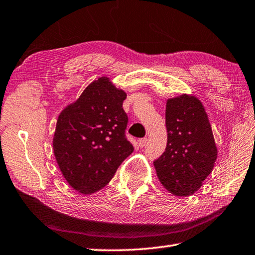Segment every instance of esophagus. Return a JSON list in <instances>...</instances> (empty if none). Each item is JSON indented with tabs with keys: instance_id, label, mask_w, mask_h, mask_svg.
<instances>
[{
	"instance_id": "obj_1",
	"label": "esophagus",
	"mask_w": 255,
	"mask_h": 255,
	"mask_svg": "<svg viewBox=\"0 0 255 255\" xmlns=\"http://www.w3.org/2000/svg\"><path fill=\"white\" fill-rule=\"evenodd\" d=\"M146 143H147L146 137H143V138H140V140H137V144H138V146H140V147L145 146Z\"/></svg>"
}]
</instances>
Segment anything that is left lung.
<instances>
[{
  "instance_id": "8db88e82",
  "label": "left lung",
  "mask_w": 255,
  "mask_h": 255,
  "mask_svg": "<svg viewBox=\"0 0 255 255\" xmlns=\"http://www.w3.org/2000/svg\"><path fill=\"white\" fill-rule=\"evenodd\" d=\"M167 144L154 161L156 175L171 194H194L213 171L218 157L208 114L192 94L167 99L165 109Z\"/></svg>"
}]
</instances>
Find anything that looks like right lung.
Wrapping results in <instances>:
<instances>
[{
  "label": "right lung",
  "mask_w": 255,
  "mask_h": 255,
  "mask_svg": "<svg viewBox=\"0 0 255 255\" xmlns=\"http://www.w3.org/2000/svg\"><path fill=\"white\" fill-rule=\"evenodd\" d=\"M126 99L122 89L101 76L59 115L53 152L62 175L80 194L103 189L134 150L124 134Z\"/></svg>",
  "instance_id": "right-lung-1"
}]
</instances>
